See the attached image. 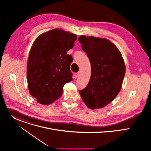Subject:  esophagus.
Segmentation results:
<instances>
[{
  "instance_id": "1",
  "label": "esophagus",
  "mask_w": 151,
  "mask_h": 151,
  "mask_svg": "<svg viewBox=\"0 0 151 151\" xmlns=\"http://www.w3.org/2000/svg\"><path fill=\"white\" fill-rule=\"evenodd\" d=\"M79 72H77V73H75V78H77L78 77V76H79Z\"/></svg>"
}]
</instances>
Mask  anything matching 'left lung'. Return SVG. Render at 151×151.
Here are the masks:
<instances>
[{"label": "left lung", "instance_id": "obj_1", "mask_svg": "<svg viewBox=\"0 0 151 151\" xmlns=\"http://www.w3.org/2000/svg\"><path fill=\"white\" fill-rule=\"evenodd\" d=\"M78 40L91 67L90 81L79 91L81 97L89 108H103L121 90L125 73L124 59L117 47L106 39L81 36Z\"/></svg>", "mask_w": 151, "mask_h": 151}]
</instances>
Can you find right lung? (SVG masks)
<instances>
[{
    "mask_svg": "<svg viewBox=\"0 0 151 151\" xmlns=\"http://www.w3.org/2000/svg\"><path fill=\"white\" fill-rule=\"evenodd\" d=\"M77 36L55 29L39 35L29 54L27 66L30 94L42 104H50L62 95L63 87L73 80L72 56L67 52Z\"/></svg>",
    "mask_w": 151,
    "mask_h": 151,
    "instance_id": "right-lung-1",
    "label": "right lung"
}]
</instances>
